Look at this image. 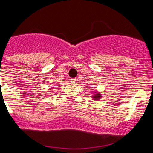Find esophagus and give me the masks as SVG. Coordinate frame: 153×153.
<instances>
[{"label": "esophagus", "mask_w": 153, "mask_h": 153, "mask_svg": "<svg viewBox=\"0 0 153 153\" xmlns=\"http://www.w3.org/2000/svg\"><path fill=\"white\" fill-rule=\"evenodd\" d=\"M70 80H71V83H74L75 82V81H76V79H70Z\"/></svg>", "instance_id": "1"}]
</instances>
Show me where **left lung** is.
I'll return each instance as SVG.
<instances>
[{
	"mask_svg": "<svg viewBox=\"0 0 153 153\" xmlns=\"http://www.w3.org/2000/svg\"><path fill=\"white\" fill-rule=\"evenodd\" d=\"M102 95L100 94V92H95V93H94V95H93V96H92V98H93V100H100V99L101 98V97H102Z\"/></svg>",
	"mask_w": 153,
	"mask_h": 153,
	"instance_id": "left-lung-1",
	"label": "left lung"
}]
</instances>
